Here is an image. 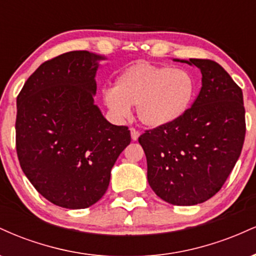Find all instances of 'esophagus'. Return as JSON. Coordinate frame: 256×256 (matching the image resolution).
I'll return each instance as SVG.
<instances>
[{
	"label": "esophagus",
	"mask_w": 256,
	"mask_h": 256,
	"mask_svg": "<svg viewBox=\"0 0 256 256\" xmlns=\"http://www.w3.org/2000/svg\"><path fill=\"white\" fill-rule=\"evenodd\" d=\"M130 131H131L132 140H137L138 137H140V131L136 130V128H131Z\"/></svg>",
	"instance_id": "1"
}]
</instances>
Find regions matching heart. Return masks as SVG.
<instances>
[{
  "instance_id": "1",
  "label": "heart",
  "mask_w": 256,
  "mask_h": 256,
  "mask_svg": "<svg viewBox=\"0 0 256 256\" xmlns=\"http://www.w3.org/2000/svg\"><path fill=\"white\" fill-rule=\"evenodd\" d=\"M195 90V79L186 70L137 62L120 73L114 90L104 92V102L120 118L128 116L130 106H137L143 124L162 128L186 113Z\"/></svg>"
}]
</instances>
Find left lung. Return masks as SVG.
Wrapping results in <instances>:
<instances>
[{
	"label": "left lung",
	"mask_w": 256,
	"mask_h": 256,
	"mask_svg": "<svg viewBox=\"0 0 256 256\" xmlns=\"http://www.w3.org/2000/svg\"><path fill=\"white\" fill-rule=\"evenodd\" d=\"M182 62L202 73L198 98L180 119L146 130L138 142L154 192L171 204L194 206L216 195L236 165L244 143L246 110L242 89L219 64L208 58Z\"/></svg>",
	"instance_id": "1"
}]
</instances>
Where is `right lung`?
<instances>
[{
  "mask_svg": "<svg viewBox=\"0 0 256 256\" xmlns=\"http://www.w3.org/2000/svg\"><path fill=\"white\" fill-rule=\"evenodd\" d=\"M104 56L68 52L46 61L16 98V146L22 172L52 204L88 208L107 192L110 170L130 144L128 126L94 104Z\"/></svg>",
  "mask_w": 256,
  "mask_h": 256,
  "instance_id": "add662e5",
  "label": "right lung"
}]
</instances>
